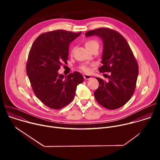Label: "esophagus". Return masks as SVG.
<instances>
[{"label": "esophagus", "mask_w": 160, "mask_h": 160, "mask_svg": "<svg viewBox=\"0 0 160 160\" xmlns=\"http://www.w3.org/2000/svg\"><path fill=\"white\" fill-rule=\"evenodd\" d=\"M83 78H84L85 80H89V79L92 78V77H91L89 75H87V74H83Z\"/></svg>", "instance_id": "1"}]
</instances>
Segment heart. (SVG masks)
Masks as SVG:
<instances>
[{
    "instance_id": "obj_1",
    "label": "heart",
    "mask_w": 160,
    "mask_h": 160,
    "mask_svg": "<svg viewBox=\"0 0 160 160\" xmlns=\"http://www.w3.org/2000/svg\"><path fill=\"white\" fill-rule=\"evenodd\" d=\"M85 47L88 50H90L91 49H92L94 48H98L99 46V42L96 40H92V39H90V40H88L86 41L85 42ZM80 69L83 71V72L85 73H88L90 72V68L87 65H83L82 66L80 67Z\"/></svg>"
}]
</instances>
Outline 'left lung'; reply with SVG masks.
<instances>
[{"label":"left lung","instance_id":"obj_1","mask_svg":"<svg viewBox=\"0 0 160 160\" xmlns=\"http://www.w3.org/2000/svg\"><path fill=\"white\" fill-rule=\"evenodd\" d=\"M85 35H97L102 40V65L99 71L110 73L107 82L96 77L99 86L94 92L95 98L105 108L118 109L133 94L139 74L138 63L127 41L118 32L100 28L88 31Z\"/></svg>","mask_w":160,"mask_h":160}]
</instances>
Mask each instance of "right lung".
I'll list each match as a JSON object with an SVG mask.
<instances>
[{
	"mask_svg": "<svg viewBox=\"0 0 160 160\" xmlns=\"http://www.w3.org/2000/svg\"><path fill=\"white\" fill-rule=\"evenodd\" d=\"M81 32L58 30L39 35L33 43L27 62V73L36 97L48 107L59 109L73 99L77 86L83 77L74 72L59 75L62 62H67L70 43Z\"/></svg>",
	"mask_w": 160,
	"mask_h": 160,
	"instance_id": "1",
	"label": "right lung"
}]
</instances>
